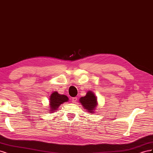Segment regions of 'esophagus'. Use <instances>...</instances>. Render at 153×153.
Here are the masks:
<instances>
[{"instance_id":"obj_1","label":"esophagus","mask_w":153,"mask_h":153,"mask_svg":"<svg viewBox=\"0 0 153 153\" xmlns=\"http://www.w3.org/2000/svg\"><path fill=\"white\" fill-rule=\"evenodd\" d=\"M76 101H77V98H76V97H75V98H72V102L73 103H75L76 102Z\"/></svg>"}]
</instances>
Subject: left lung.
I'll return each instance as SVG.
<instances>
[{"mask_svg": "<svg viewBox=\"0 0 153 153\" xmlns=\"http://www.w3.org/2000/svg\"><path fill=\"white\" fill-rule=\"evenodd\" d=\"M79 102L83 106L87 112L91 114H94L96 112V109L98 106L97 97L94 92L92 91H89L85 96H82L79 99Z\"/></svg>", "mask_w": 153, "mask_h": 153, "instance_id": "1", "label": "left lung"}]
</instances>
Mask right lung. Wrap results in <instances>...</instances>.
Instances as JSON below:
<instances>
[{"label": "right lung", "mask_w": 153, "mask_h": 153, "mask_svg": "<svg viewBox=\"0 0 153 153\" xmlns=\"http://www.w3.org/2000/svg\"><path fill=\"white\" fill-rule=\"evenodd\" d=\"M49 100V113H52L58 111L59 106L64 103L68 102L69 98L66 95L60 94L57 91H54L50 95Z\"/></svg>", "instance_id": "obj_1"}]
</instances>
